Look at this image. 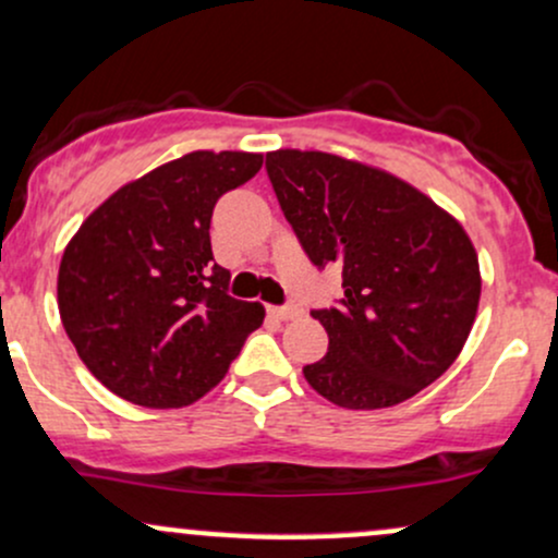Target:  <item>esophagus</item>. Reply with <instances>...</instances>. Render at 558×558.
<instances>
[{"label":"esophagus","mask_w":558,"mask_h":558,"mask_svg":"<svg viewBox=\"0 0 558 558\" xmlns=\"http://www.w3.org/2000/svg\"><path fill=\"white\" fill-rule=\"evenodd\" d=\"M267 312L272 317H278V320H296V317H302V307H296V304H286V307H269Z\"/></svg>","instance_id":"obj_1"}]
</instances>
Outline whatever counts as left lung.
Listing matches in <instances>:
<instances>
[{"label":"left lung","mask_w":558,"mask_h":558,"mask_svg":"<svg viewBox=\"0 0 558 558\" xmlns=\"http://www.w3.org/2000/svg\"><path fill=\"white\" fill-rule=\"evenodd\" d=\"M286 219L315 267L344 275L339 310H315L328 352L304 365L317 395L349 410L400 405L456 363L482 275L463 225L426 193L357 158L267 153Z\"/></svg>","instance_id":"1"}]
</instances>
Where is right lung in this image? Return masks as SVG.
Listing matches in <instances>:
<instances>
[{
	"mask_svg": "<svg viewBox=\"0 0 558 558\" xmlns=\"http://www.w3.org/2000/svg\"><path fill=\"white\" fill-rule=\"evenodd\" d=\"M262 153L193 150L126 182L63 251L58 310L92 376L143 408H185L228 373L259 302L228 296L214 265L219 195L262 169Z\"/></svg>",
	"mask_w": 558,
	"mask_h": 558,
	"instance_id": "1",
	"label": "right lung"
}]
</instances>
